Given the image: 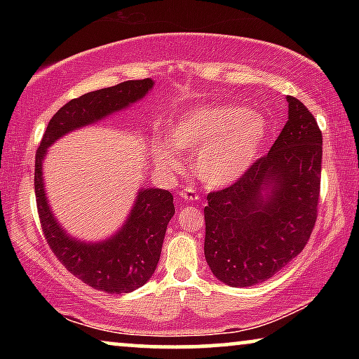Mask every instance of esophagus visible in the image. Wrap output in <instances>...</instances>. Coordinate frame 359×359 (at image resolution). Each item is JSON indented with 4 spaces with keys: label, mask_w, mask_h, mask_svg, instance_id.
<instances>
[{
    "label": "esophagus",
    "mask_w": 359,
    "mask_h": 359,
    "mask_svg": "<svg viewBox=\"0 0 359 359\" xmlns=\"http://www.w3.org/2000/svg\"><path fill=\"white\" fill-rule=\"evenodd\" d=\"M180 198L184 201H199V193L194 188H184L180 191Z\"/></svg>",
    "instance_id": "1"
}]
</instances>
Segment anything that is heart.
<instances>
[{"label":"heart","instance_id":"1","mask_svg":"<svg viewBox=\"0 0 359 359\" xmlns=\"http://www.w3.org/2000/svg\"><path fill=\"white\" fill-rule=\"evenodd\" d=\"M266 135V119L238 104L194 107L178 117L170 132L180 149H198L194 170L212 188L242 178L258 158ZM155 158L166 170H180V158L168 140L155 145Z\"/></svg>","mask_w":359,"mask_h":359}]
</instances>
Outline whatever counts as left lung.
Listing matches in <instances>:
<instances>
[{
	"mask_svg": "<svg viewBox=\"0 0 359 359\" xmlns=\"http://www.w3.org/2000/svg\"><path fill=\"white\" fill-rule=\"evenodd\" d=\"M287 122L266 156L238 181L208 196L204 255L232 287L274 276L306 247L317 219L322 132L316 117L287 96Z\"/></svg>",
	"mask_w": 359,
	"mask_h": 359,
	"instance_id": "1",
	"label": "left lung"
}]
</instances>
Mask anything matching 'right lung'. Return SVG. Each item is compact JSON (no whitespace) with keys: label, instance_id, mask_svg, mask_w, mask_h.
<instances>
[{"label":"right lung","instance_id":"right-lung-1","mask_svg":"<svg viewBox=\"0 0 359 359\" xmlns=\"http://www.w3.org/2000/svg\"><path fill=\"white\" fill-rule=\"evenodd\" d=\"M155 81L130 80L86 93L68 101L48 122L36 154V201L48 247L63 266L88 286L109 294L130 292L155 273L166 225L175 214L173 196L158 188H142L122 227L100 242H83L67 233L53 215L43 186V158L60 137L127 109L149 95Z\"/></svg>","mask_w":359,"mask_h":359}]
</instances>
